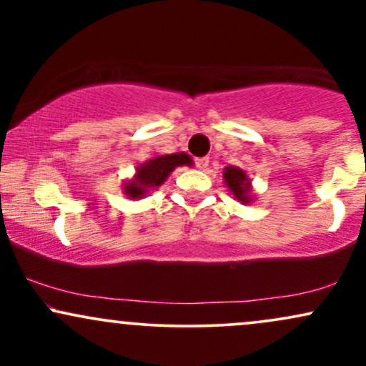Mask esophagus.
<instances>
[{
	"mask_svg": "<svg viewBox=\"0 0 366 366\" xmlns=\"http://www.w3.org/2000/svg\"><path fill=\"white\" fill-rule=\"evenodd\" d=\"M194 163H196V167H197V169H199V170H207L208 165H209V158H207V157H199V158L194 159Z\"/></svg>",
	"mask_w": 366,
	"mask_h": 366,
	"instance_id": "34e87169",
	"label": "esophagus"
}]
</instances>
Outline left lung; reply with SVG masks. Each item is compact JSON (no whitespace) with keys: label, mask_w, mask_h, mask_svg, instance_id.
Segmentation results:
<instances>
[{"label":"left lung","mask_w":366,"mask_h":366,"mask_svg":"<svg viewBox=\"0 0 366 366\" xmlns=\"http://www.w3.org/2000/svg\"><path fill=\"white\" fill-rule=\"evenodd\" d=\"M224 179L227 187L230 189L234 197L241 203H249L251 201V182L247 179L246 172L237 169V167H227L224 170Z\"/></svg>","instance_id":"left-lung-1"}]
</instances>
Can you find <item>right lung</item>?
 I'll list each match as a JSON object with an SVG mask.
<instances>
[{
	"mask_svg": "<svg viewBox=\"0 0 366 366\" xmlns=\"http://www.w3.org/2000/svg\"><path fill=\"white\" fill-rule=\"evenodd\" d=\"M182 165H192L191 157L186 153L162 154V157L151 158L137 167L136 175L124 184V194L132 199L146 196L151 189L162 186L172 172Z\"/></svg>",
	"mask_w": 366,
	"mask_h": 366,
	"instance_id": "obj_1",
	"label": "right lung"
}]
</instances>
